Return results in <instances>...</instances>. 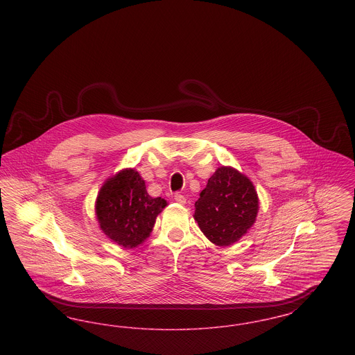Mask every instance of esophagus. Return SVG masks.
<instances>
[{
	"instance_id": "1",
	"label": "esophagus",
	"mask_w": 355,
	"mask_h": 355,
	"mask_svg": "<svg viewBox=\"0 0 355 355\" xmlns=\"http://www.w3.org/2000/svg\"><path fill=\"white\" fill-rule=\"evenodd\" d=\"M174 200H175V202H178L180 205H185L186 203L185 197L182 194H178V193L174 196Z\"/></svg>"
}]
</instances>
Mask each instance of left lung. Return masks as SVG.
Returning <instances> with one entry per match:
<instances>
[{
  "label": "left lung",
  "mask_w": 355,
  "mask_h": 355,
  "mask_svg": "<svg viewBox=\"0 0 355 355\" xmlns=\"http://www.w3.org/2000/svg\"><path fill=\"white\" fill-rule=\"evenodd\" d=\"M258 205L253 182L238 170L220 166L196 202L194 220L214 245L230 246L253 226Z\"/></svg>",
  "instance_id": "obj_1"
}]
</instances>
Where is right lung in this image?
<instances>
[{
    "label": "right lung",
    "instance_id": "right-lung-1",
    "mask_svg": "<svg viewBox=\"0 0 355 355\" xmlns=\"http://www.w3.org/2000/svg\"><path fill=\"white\" fill-rule=\"evenodd\" d=\"M168 202L153 198L135 169H123L109 178L96 201L102 232L121 248L133 249L150 236L155 218Z\"/></svg>",
    "mask_w": 355,
    "mask_h": 355
}]
</instances>
